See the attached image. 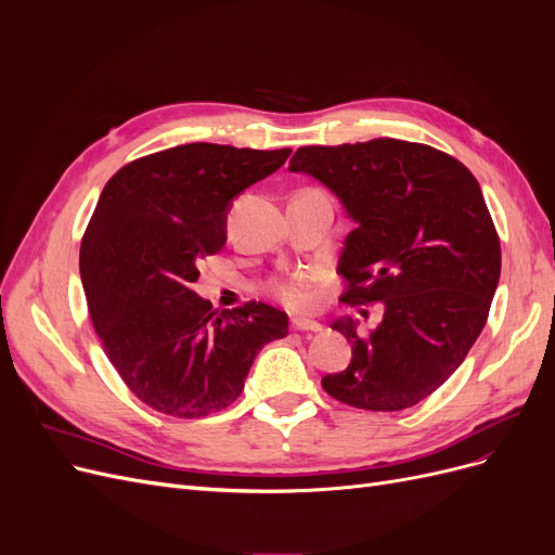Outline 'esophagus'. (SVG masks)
Masks as SVG:
<instances>
[{"label":"esophagus","mask_w":555,"mask_h":555,"mask_svg":"<svg viewBox=\"0 0 555 555\" xmlns=\"http://www.w3.org/2000/svg\"><path fill=\"white\" fill-rule=\"evenodd\" d=\"M292 328H294V331H300V333H319V331H322V324L308 322V319H294Z\"/></svg>","instance_id":"esophagus-1"}]
</instances>
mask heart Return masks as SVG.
<instances>
[{"label":"heart","mask_w":555,"mask_h":555,"mask_svg":"<svg viewBox=\"0 0 555 555\" xmlns=\"http://www.w3.org/2000/svg\"><path fill=\"white\" fill-rule=\"evenodd\" d=\"M273 292L292 310H312L319 298V278L314 273H296L273 282Z\"/></svg>","instance_id":"1"}]
</instances>
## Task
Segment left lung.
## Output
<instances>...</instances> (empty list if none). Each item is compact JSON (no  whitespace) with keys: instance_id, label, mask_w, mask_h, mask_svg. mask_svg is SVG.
Returning <instances> with one entry per match:
<instances>
[{"instance_id":"1","label":"left lung","mask_w":555,"mask_h":555,"mask_svg":"<svg viewBox=\"0 0 555 555\" xmlns=\"http://www.w3.org/2000/svg\"><path fill=\"white\" fill-rule=\"evenodd\" d=\"M289 171L326 184L357 224L338 261L343 304L384 306L367 335L351 317L331 324L351 361L322 379L324 391L373 412L416 405L465 361L498 289L500 241L477 178L396 139L298 147Z\"/></svg>"}]
</instances>
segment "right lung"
Returning <instances> with one entry per match:
<instances>
[{"mask_svg":"<svg viewBox=\"0 0 555 555\" xmlns=\"http://www.w3.org/2000/svg\"><path fill=\"white\" fill-rule=\"evenodd\" d=\"M292 155L188 143L122 166L80 243V280L108 361L147 408L198 418L229 408L289 317L249 300L212 310L192 287L227 243L231 201Z\"/></svg>","mask_w":555,"mask_h":555,"instance_id":"add662e5","label":"right lung"}]
</instances>
